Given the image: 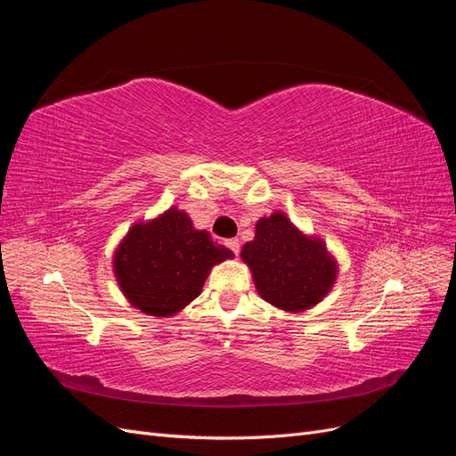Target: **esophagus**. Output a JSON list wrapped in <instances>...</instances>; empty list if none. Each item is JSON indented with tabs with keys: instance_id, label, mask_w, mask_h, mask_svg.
I'll use <instances>...</instances> for the list:
<instances>
[{
	"instance_id": "1",
	"label": "esophagus",
	"mask_w": 456,
	"mask_h": 456,
	"mask_svg": "<svg viewBox=\"0 0 456 456\" xmlns=\"http://www.w3.org/2000/svg\"><path fill=\"white\" fill-rule=\"evenodd\" d=\"M226 247H228V249L233 253V255H240V240H236V238H233V240H228L226 241Z\"/></svg>"
}]
</instances>
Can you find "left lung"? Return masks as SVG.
<instances>
[{"label":"left lung","mask_w":456,"mask_h":456,"mask_svg":"<svg viewBox=\"0 0 456 456\" xmlns=\"http://www.w3.org/2000/svg\"><path fill=\"white\" fill-rule=\"evenodd\" d=\"M241 258L253 272L260 297L287 312L317 305L337 278L325 245L302 236L281 213L258 220L255 240L243 245Z\"/></svg>","instance_id":"8db88e82"}]
</instances>
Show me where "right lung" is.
<instances>
[{
	"label": "right lung",
	"mask_w": 456,
	"mask_h": 456,
	"mask_svg": "<svg viewBox=\"0 0 456 456\" xmlns=\"http://www.w3.org/2000/svg\"><path fill=\"white\" fill-rule=\"evenodd\" d=\"M233 253L196 230L184 211L169 209L148 224H136L116 253L121 291L150 315H173L194 300L211 266Z\"/></svg>",
	"instance_id": "right-lung-1"
}]
</instances>
